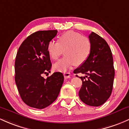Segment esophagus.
Segmentation results:
<instances>
[{"instance_id":"1","label":"esophagus","mask_w":129,"mask_h":129,"mask_svg":"<svg viewBox=\"0 0 129 129\" xmlns=\"http://www.w3.org/2000/svg\"><path fill=\"white\" fill-rule=\"evenodd\" d=\"M63 75H64L65 78H70V73L65 72L64 74H63Z\"/></svg>"}]
</instances>
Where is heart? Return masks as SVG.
Masks as SVG:
<instances>
[{
    "mask_svg": "<svg viewBox=\"0 0 129 129\" xmlns=\"http://www.w3.org/2000/svg\"><path fill=\"white\" fill-rule=\"evenodd\" d=\"M47 52L52 60H55L63 52L65 57L53 66L58 72L67 71L74 65L82 66L88 59L92 44L88 37L74 31H68L59 35L57 42L51 40L47 44Z\"/></svg>",
    "mask_w": 129,
    "mask_h": 129,
    "instance_id": "1",
    "label": "heart"
}]
</instances>
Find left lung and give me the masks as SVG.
I'll return each instance as SVG.
<instances>
[{"instance_id": "1", "label": "left lung", "mask_w": 129, "mask_h": 129, "mask_svg": "<svg viewBox=\"0 0 129 129\" xmlns=\"http://www.w3.org/2000/svg\"><path fill=\"white\" fill-rule=\"evenodd\" d=\"M89 39L92 44L90 55L74 73L86 75L80 77L82 85L78 95L82 101L91 106H100L108 100L112 93L115 75L113 58L110 47L103 38L92 32ZM85 77L87 80H84Z\"/></svg>"}]
</instances>
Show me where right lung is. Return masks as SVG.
<instances>
[{"instance_id": "right-lung-1", "label": "right lung", "mask_w": 129, "mask_h": 129, "mask_svg": "<svg viewBox=\"0 0 129 129\" xmlns=\"http://www.w3.org/2000/svg\"><path fill=\"white\" fill-rule=\"evenodd\" d=\"M57 33V30L34 33L23 42L16 55V85L23 102L31 108L49 106L57 99L63 84L61 72H54L46 79L42 76L51 72L52 64L46 46Z\"/></svg>"}]
</instances>
